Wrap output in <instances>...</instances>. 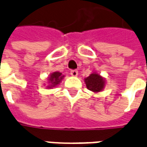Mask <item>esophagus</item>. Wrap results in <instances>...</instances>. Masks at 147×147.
I'll list each match as a JSON object with an SVG mask.
<instances>
[{"label":"esophagus","mask_w":147,"mask_h":147,"mask_svg":"<svg viewBox=\"0 0 147 147\" xmlns=\"http://www.w3.org/2000/svg\"><path fill=\"white\" fill-rule=\"evenodd\" d=\"M78 71H77V70H71V71H70V74H71V76H73V77H76V76H78Z\"/></svg>","instance_id":"obj_1"}]
</instances>
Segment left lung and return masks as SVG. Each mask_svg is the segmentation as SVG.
Returning a JSON list of instances; mask_svg holds the SVG:
<instances>
[{
    "mask_svg": "<svg viewBox=\"0 0 147 147\" xmlns=\"http://www.w3.org/2000/svg\"><path fill=\"white\" fill-rule=\"evenodd\" d=\"M86 87L88 90L92 91L93 92H99L102 91L105 87L106 81L100 75L93 72L90 76L86 78L85 79Z\"/></svg>",
    "mask_w": 147,
    "mask_h": 147,
    "instance_id": "8db88e82",
    "label": "left lung"
}]
</instances>
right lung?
<instances>
[{"label": "right lung", "mask_w": 147, "mask_h": 147, "mask_svg": "<svg viewBox=\"0 0 147 147\" xmlns=\"http://www.w3.org/2000/svg\"><path fill=\"white\" fill-rule=\"evenodd\" d=\"M64 76H63L59 71H55L53 73H51L49 77V86H47V88H51L53 87H55L56 86H58L59 84H60L61 80L63 79Z\"/></svg>", "instance_id": "right-lung-1"}]
</instances>
